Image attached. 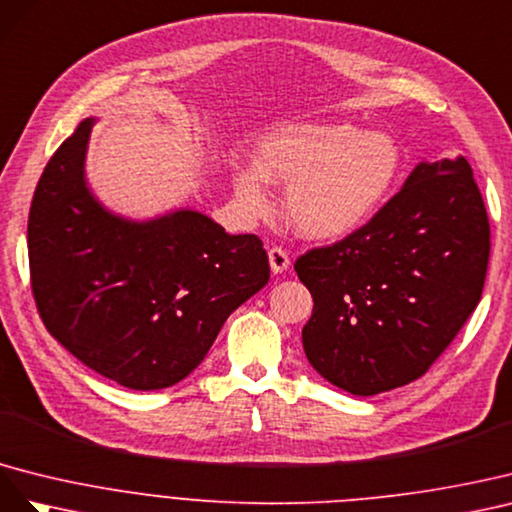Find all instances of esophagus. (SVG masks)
Wrapping results in <instances>:
<instances>
[{"instance_id": "34e87169", "label": "esophagus", "mask_w": 512, "mask_h": 512, "mask_svg": "<svg viewBox=\"0 0 512 512\" xmlns=\"http://www.w3.org/2000/svg\"><path fill=\"white\" fill-rule=\"evenodd\" d=\"M268 259H270V268H272L274 274H283L291 266L287 251H285V248H281V246H272L270 251H268Z\"/></svg>"}]
</instances>
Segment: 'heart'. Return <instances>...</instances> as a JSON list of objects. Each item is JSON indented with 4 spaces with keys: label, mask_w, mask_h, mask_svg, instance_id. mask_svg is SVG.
<instances>
[{
    "label": "heart",
    "mask_w": 512,
    "mask_h": 512,
    "mask_svg": "<svg viewBox=\"0 0 512 512\" xmlns=\"http://www.w3.org/2000/svg\"><path fill=\"white\" fill-rule=\"evenodd\" d=\"M403 171L399 141L347 122L283 124L255 145V165L233 167L240 206L270 210L268 184L287 186L285 216L309 240H341L386 206Z\"/></svg>",
    "instance_id": "heart-1"
}]
</instances>
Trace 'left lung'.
I'll return each mask as SVG.
<instances>
[{"instance_id": "1", "label": "left lung", "mask_w": 512, "mask_h": 512, "mask_svg": "<svg viewBox=\"0 0 512 512\" xmlns=\"http://www.w3.org/2000/svg\"><path fill=\"white\" fill-rule=\"evenodd\" d=\"M489 236L470 163L422 160L362 229L298 257L311 367L358 397L425 375L480 302Z\"/></svg>"}]
</instances>
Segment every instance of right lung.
Listing matches in <instances>:
<instances>
[{"label": "right lung", "instance_id": "1", "mask_svg": "<svg viewBox=\"0 0 512 512\" xmlns=\"http://www.w3.org/2000/svg\"><path fill=\"white\" fill-rule=\"evenodd\" d=\"M85 118L42 171L27 251L38 313L85 367L124 388L178 384L225 319L270 279L257 236L180 208L150 221L107 210L87 186Z\"/></svg>", "mask_w": 512, "mask_h": 512}]
</instances>
